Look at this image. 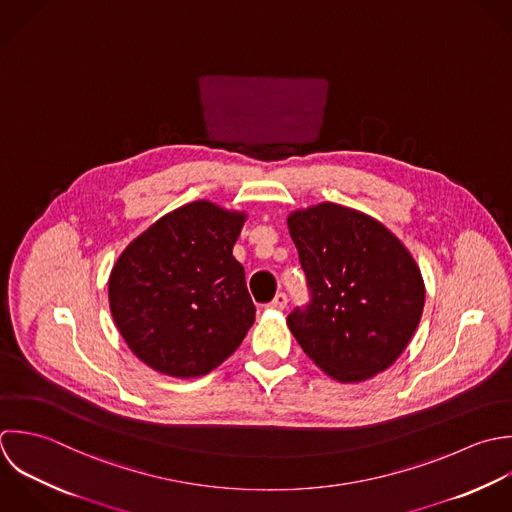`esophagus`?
<instances>
[{"instance_id": "34e87169", "label": "esophagus", "mask_w": 512, "mask_h": 512, "mask_svg": "<svg viewBox=\"0 0 512 512\" xmlns=\"http://www.w3.org/2000/svg\"><path fill=\"white\" fill-rule=\"evenodd\" d=\"M267 307L273 309V311H283V309L287 307V295H285V293H277L275 299H273Z\"/></svg>"}]
</instances>
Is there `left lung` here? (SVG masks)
Masks as SVG:
<instances>
[{"mask_svg":"<svg viewBox=\"0 0 512 512\" xmlns=\"http://www.w3.org/2000/svg\"><path fill=\"white\" fill-rule=\"evenodd\" d=\"M287 227L313 295L287 317L301 349L339 383L387 371L425 307V281L409 249L375 217L329 201L291 211Z\"/></svg>","mask_w":512,"mask_h":512,"instance_id":"obj_1","label":"left lung"}]
</instances>
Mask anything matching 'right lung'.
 Masks as SVG:
<instances>
[{
    "label": "right lung",
    "instance_id": "1",
    "mask_svg": "<svg viewBox=\"0 0 512 512\" xmlns=\"http://www.w3.org/2000/svg\"><path fill=\"white\" fill-rule=\"evenodd\" d=\"M245 211L197 199L181 205L117 257L109 311L131 353L153 371L195 379L227 361L255 323L233 245Z\"/></svg>",
    "mask_w": 512,
    "mask_h": 512
}]
</instances>
